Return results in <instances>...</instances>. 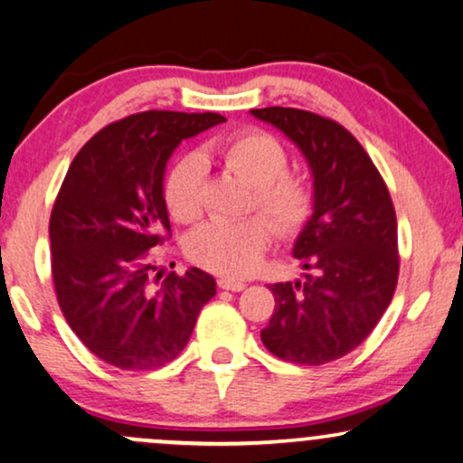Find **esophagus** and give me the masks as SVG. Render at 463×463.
<instances>
[{"label": "esophagus", "instance_id": "esophagus-1", "mask_svg": "<svg viewBox=\"0 0 463 463\" xmlns=\"http://www.w3.org/2000/svg\"><path fill=\"white\" fill-rule=\"evenodd\" d=\"M244 286H247V284H242V281H236V279H225V277L219 279V288H222V290L241 292V290H244Z\"/></svg>", "mask_w": 463, "mask_h": 463}]
</instances>
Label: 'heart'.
I'll return each mask as SVG.
<instances>
[{"label": "heart", "mask_w": 463, "mask_h": 463, "mask_svg": "<svg viewBox=\"0 0 463 463\" xmlns=\"http://www.w3.org/2000/svg\"><path fill=\"white\" fill-rule=\"evenodd\" d=\"M225 165L255 188L253 208L274 222L281 236L292 238L314 216V190L306 177L288 173V151L275 136L244 129L221 145ZM208 162L201 151H190L171 166L165 179L166 210L175 221H194L201 212ZM273 228L262 216L241 221L214 219L188 236L186 253L201 269L225 277H247L262 262Z\"/></svg>", "instance_id": "b5f03b06"}]
</instances>
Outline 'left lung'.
<instances>
[{
    "label": "left lung",
    "mask_w": 463,
    "mask_h": 463,
    "mask_svg": "<svg viewBox=\"0 0 463 463\" xmlns=\"http://www.w3.org/2000/svg\"><path fill=\"white\" fill-rule=\"evenodd\" d=\"M284 132L314 177V216L292 255L306 281L273 284L275 309L262 329L273 355L320 366L360 346L383 317L399 279L396 214L371 156L340 123L297 108L251 110Z\"/></svg>",
    "instance_id": "8db88e82"
}]
</instances>
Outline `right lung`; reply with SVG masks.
Wrapping results in <instances>:
<instances>
[{
	"label": "right lung",
	"instance_id": "add662e5",
	"mask_svg": "<svg viewBox=\"0 0 463 463\" xmlns=\"http://www.w3.org/2000/svg\"><path fill=\"white\" fill-rule=\"evenodd\" d=\"M222 121L216 112H138L97 132L71 162L49 219L53 286L69 327L110 366L151 371L175 360L216 295L201 269L154 279L146 251L171 232L168 157Z\"/></svg>",
	"mask_w": 463,
	"mask_h": 463
}]
</instances>
